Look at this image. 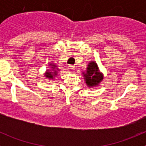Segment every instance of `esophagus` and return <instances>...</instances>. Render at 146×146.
<instances>
[{
	"mask_svg": "<svg viewBox=\"0 0 146 146\" xmlns=\"http://www.w3.org/2000/svg\"><path fill=\"white\" fill-rule=\"evenodd\" d=\"M69 69H70V70H74V66H72V65H70V66H69Z\"/></svg>",
	"mask_w": 146,
	"mask_h": 146,
	"instance_id": "esophagus-1",
	"label": "esophagus"
}]
</instances>
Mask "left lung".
I'll use <instances>...</instances> for the list:
<instances>
[{"mask_svg": "<svg viewBox=\"0 0 146 146\" xmlns=\"http://www.w3.org/2000/svg\"><path fill=\"white\" fill-rule=\"evenodd\" d=\"M87 69V72L84 75L86 84L89 87L97 86L102 80V76L99 73L97 64L94 62H91Z\"/></svg>", "mask_w": 146, "mask_h": 146, "instance_id": "left-lung-1", "label": "left lung"}]
</instances>
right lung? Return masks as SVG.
Listing matches in <instances>:
<instances>
[{"instance_id": "1", "label": "right lung", "mask_w": 146, "mask_h": 146, "mask_svg": "<svg viewBox=\"0 0 146 146\" xmlns=\"http://www.w3.org/2000/svg\"><path fill=\"white\" fill-rule=\"evenodd\" d=\"M57 74V73H56V72H54L53 74H52V73H51V72H48V73H47V75H46V76H47V77H48V78H52V76L55 75V74Z\"/></svg>"}]
</instances>
